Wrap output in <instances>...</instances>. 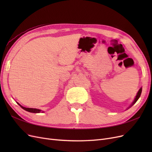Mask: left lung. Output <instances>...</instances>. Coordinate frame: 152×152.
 I'll list each match as a JSON object with an SVG mask.
<instances>
[{
    "instance_id": "8db88e82",
    "label": "left lung",
    "mask_w": 152,
    "mask_h": 152,
    "mask_svg": "<svg viewBox=\"0 0 152 152\" xmlns=\"http://www.w3.org/2000/svg\"><path fill=\"white\" fill-rule=\"evenodd\" d=\"M141 92H142V87H141V88L139 89V91H138V92H137V94H136V96H135V98H134V101H133L132 102V103H131V104L129 106V107L126 110H127V109H129V108H131L132 105H134L135 103H136V102H137V99H138L139 98H140V96H141Z\"/></svg>"
}]
</instances>
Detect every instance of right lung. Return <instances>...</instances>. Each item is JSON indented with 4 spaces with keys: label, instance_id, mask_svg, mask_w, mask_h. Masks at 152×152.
<instances>
[{
    "label": "right lung",
    "instance_id": "obj_1",
    "mask_svg": "<svg viewBox=\"0 0 152 152\" xmlns=\"http://www.w3.org/2000/svg\"><path fill=\"white\" fill-rule=\"evenodd\" d=\"M16 103H17L18 104H19L23 109L25 110H26V111H27V112H31V113H40V112H42V113H43V112H44V111H42V110H39V109H37V108H26V107H23V106H21L20 103H18V102H16Z\"/></svg>",
    "mask_w": 152,
    "mask_h": 152
}]
</instances>
